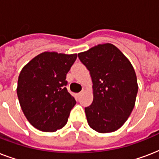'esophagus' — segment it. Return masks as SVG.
I'll return each instance as SVG.
<instances>
[{"instance_id":"esophagus-1","label":"esophagus","mask_w":159,"mask_h":159,"mask_svg":"<svg viewBox=\"0 0 159 159\" xmlns=\"http://www.w3.org/2000/svg\"><path fill=\"white\" fill-rule=\"evenodd\" d=\"M82 94H83V92H79L78 94H77V96H78V97H81Z\"/></svg>"}]
</instances>
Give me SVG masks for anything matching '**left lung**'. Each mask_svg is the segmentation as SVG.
Returning a JSON list of instances; mask_svg holds the SVG:
<instances>
[{
	"mask_svg": "<svg viewBox=\"0 0 159 159\" xmlns=\"http://www.w3.org/2000/svg\"><path fill=\"white\" fill-rule=\"evenodd\" d=\"M92 79V104L85 108L87 123L98 133H111L125 123L135 104L138 83L129 60L112 43L78 53Z\"/></svg>",
	"mask_w": 159,
	"mask_h": 159,
	"instance_id": "8db88e82",
	"label": "left lung"
}]
</instances>
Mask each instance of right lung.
<instances>
[{"label": "right lung", "mask_w": 159, "mask_h": 159, "mask_svg": "<svg viewBox=\"0 0 159 159\" xmlns=\"http://www.w3.org/2000/svg\"><path fill=\"white\" fill-rule=\"evenodd\" d=\"M77 53L43 52L23 67L19 75L17 96L26 119L37 129L55 132L67 124L76 104L65 86L67 73Z\"/></svg>", "instance_id": "1"}]
</instances>
